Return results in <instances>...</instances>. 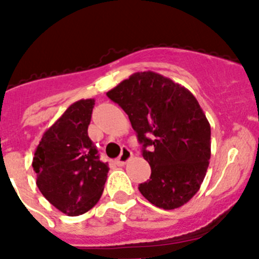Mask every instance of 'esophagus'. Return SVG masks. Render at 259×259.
<instances>
[{
  "instance_id": "1",
  "label": "esophagus",
  "mask_w": 259,
  "mask_h": 259,
  "mask_svg": "<svg viewBox=\"0 0 259 259\" xmlns=\"http://www.w3.org/2000/svg\"><path fill=\"white\" fill-rule=\"evenodd\" d=\"M131 157H132V152H131L130 148L123 147V148H122L121 155H119V157L116 160V163H117V165H119V166L124 165L127 161L131 160Z\"/></svg>"
}]
</instances>
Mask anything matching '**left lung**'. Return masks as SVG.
I'll use <instances>...</instances> for the list:
<instances>
[{
	"label": "left lung",
	"mask_w": 259,
	"mask_h": 259,
	"mask_svg": "<svg viewBox=\"0 0 259 259\" xmlns=\"http://www.w3.org/2000/svg\"><path fill=\"white\" fill-rule=\"evenodd\" d=\"M127 114L151 166L138 190L153 205L171 210L200 189L210 160V124L191 92L153 73H135L107 93Z\"/></svg>",
	"instance_id": "1"
}]
</instances>
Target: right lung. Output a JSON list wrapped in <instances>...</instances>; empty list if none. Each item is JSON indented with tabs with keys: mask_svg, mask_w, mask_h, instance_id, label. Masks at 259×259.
<instances>
[{
	"mask_svg": "<svg viewBox=\"0 0 259 259\" xmlns=\"http://www.w3.org/2000/svg\"><path fill=\"white\" fill-rule=\"evenodd\" d=\"M94 99H80L45 131L32 167L46 200L66 215L91 210L103 193L108 163L99 160L88 136Z\"/></svg>",
	"mask_w": 259,
	"mask_h": 259,
	"instance_id": "1",
	"label": "right lung"
}]
</instances>
